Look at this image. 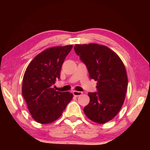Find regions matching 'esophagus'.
Masks as SVG:
<instances>
[{"instance_id":"esophagus-1","label":"esophagus","mask_w":150,"mask_h":150,"mask_svg":"<svg viewBox=\"0 0 150 150\" xmlns=\"http://www.w3.org/2000/svg\"><path fill=\"white\" fill-rule=\"evenodd\" d=\"M82 94H83V92H81V91H73V95L74 96H76V97H78V96H81Z\"/></svg>"}]
</instances>
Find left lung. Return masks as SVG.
<instances>
[{
	"label": "left lung",
	"instance_id": "8db88e82",
	"mask_svg": "<svg viewBox=\"0 0 150 150\" xmlns=\"http://www.w3.org/2000/svg\"><path fill=\"white\" fill-rule=\"evenodd\" d=\"M74 50L85 63L90 78L98 81V92L88 93L90 101L84 112L98 124L109 122L120 112L126 97L128 76L124 63L103 45L76 44Z\"/></svg>",
	"mask_w": 150,
	"mask_h": 150
}]
</instances>
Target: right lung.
<instances>
[{"mask_svg": "<svg viewBox=\"0 0 150 150\" xmlns=\"http://www.w3.org/2000/svg\"><path fill=\"white\" fill-rule=\"evenodd\" d=\"M72 45L47 48L38 54L26 67L22 81V93L32 118L42 124L59 119L72 99L69 92L57 91L52 88L65 57Z\"/></svg>", "mask_w": 150, "mask_h": 150, "instance_id": "1", "label": "right lung"}]
</instances>
